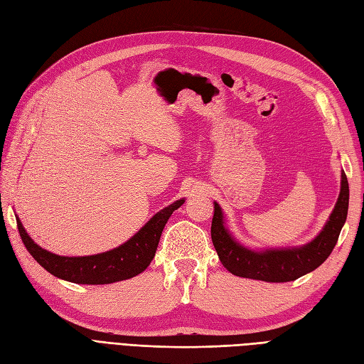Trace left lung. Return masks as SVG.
I'll list each match as a JSON object with an SVG mask.
<instances>
[{
	"label": "left lung",
	"mask_w": 364,
	"mask_h": 364,
	"mask_svg": "<svg viewBox=\"0 0 364 364\" xmlns=\"http://www.w3.org/2000/svg\"><path fill=\"white\" fill-rule=\"evenodd\" d=\"M349 185L345 173H341V188L334 211L325 228L311 243L302 247L284 250H250L230 237L225 228L222 208L214 202L211 225L213 245L223 266L235 277L266 282H289L313 272L331 255L348 215Z\"/></svg>",
	"instance_id": "8db88e82"
}]
</instances>
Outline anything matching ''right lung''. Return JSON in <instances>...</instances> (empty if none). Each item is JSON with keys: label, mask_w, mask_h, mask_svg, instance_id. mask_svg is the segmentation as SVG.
I'll return each mask as SVG.
<instances>
[{"label": "right lung", "mask_w": 364, "mask_h": 364, "mask_svg": "<svg viewBox=\"0 0 364 364\" xmlns=\"http://www.w3.org/2000/svg\"><path fill=\"white\" fill-rule=\"evenodd\" d=\"M183 202L185 200L181 199L164 208L124 245L91 257L54 255V253L39 247L28 237L19 218L16 223L21 240L30 255L54 277L75 284H111L134 278L147 269L151 259L155 258L165 223L168 222L174 209H178Z\"/></svg>", "instance_id": "add662e5"}]
</instances>
